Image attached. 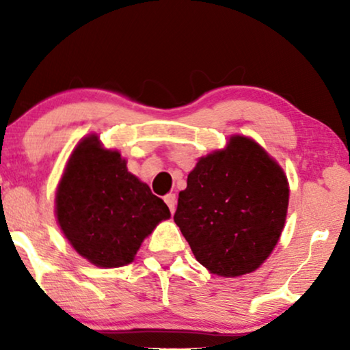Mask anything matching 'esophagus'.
Returning a JSON list of instances; mask_svg holds the SVG:
<instances>
[{"instance_id": "obj_1", "label": "esophagus", "mask_w": 350, "mask_h": 350, "mask_svg": "<svg viewBox=\"0 0 350 350\" xmlns=\"http://www.w3.org/2000/svg\"><path fill=\"white\" fill-rule=\"evenodd\" d=\"M164 200H165V204L169 205V208H170V212L174 213L175 212V207H176V196L175 194H167L165 198H164Z\"/></svg>"}]
</instances>
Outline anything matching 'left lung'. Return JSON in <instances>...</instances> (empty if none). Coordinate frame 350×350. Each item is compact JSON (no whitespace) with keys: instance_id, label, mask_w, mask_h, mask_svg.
<instances>
[{"instance_id":"left-lung-1","label":"left lung","mask_w":350,"mask_h":350,"mask_svg":"<svg viewBox=\"0 0 350 350\" xmlns=\"http://www.w3.org/2000/svg\"><path fill=\"white\" fill-rule=\"evenodd\" d=\"M280 165L247 137L200 157L178 196L174 219L196 260L210 272L237 277L274 250L288 208Z\"/></svg>"}]
</instances>
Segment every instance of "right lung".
<instances>
[{
    "label": "right lung",
    "mask_w": 350,
    "mask_h": 350,
    "mask_svg": "<svg viewBox=\"0 0 350 350\" xmlns=\"http://www.w3.org/2000/svg\"><path fill=\"white\" fill-rule=\"evenodd\" d=\"M57 219L75 250L95 266L132 262L143 239L170 218L164 200L127 172L118 151L90 135L76 146L55 196Z\"/></svg>",
    "instance_id": "right-lung-1"
}]
</instances>
